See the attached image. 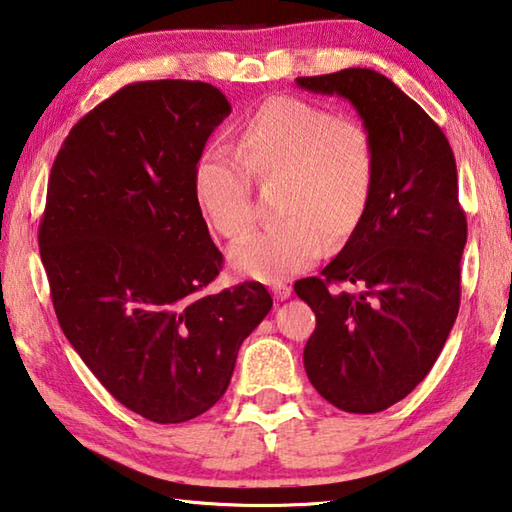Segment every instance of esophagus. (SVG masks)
Wrapping results in <instances>:
<instances>
[{
	"instance_id": "1",
	"label": "esophagus",
	"mask_w": 512,
	"mask_h": 512,
	"mask_svg": "<svg viewBox=\"0 0 512 512\" xmlns=\"http://www.w3.org/2000/svg\"><path fill=\"white\" fill-rule=\"evenodd\" d=\"M271 291L275 293V297L277 300H286V297H291V293H293V288L288 286V284H284V282H275L273 286H271Z\"/></svg>"
}]
</instances>
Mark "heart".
<instances>
[{"instance_id": "heart-1", "label": "heart", "mask_w": 512, "mask_h": 512, "mask_svg": "<svg viewBox=\"0 0 512 512\" xmlns=\"http://www.w3.org/2000/svg\"><path fill=\"white\" fill-rule=\"evenodd\" d=\"M237 155L203 152L192 170V197L206 224L226 239L253 226L250 179H282L280 224L257 230L230 250L232 271L275 284L347 241L365 219L376 183L374 141L356 120L297 98H268L237 127Z\"/></svg>"}]
</instances>
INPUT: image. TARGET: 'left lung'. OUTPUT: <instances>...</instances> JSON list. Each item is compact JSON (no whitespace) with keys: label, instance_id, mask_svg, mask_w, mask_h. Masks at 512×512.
Here are the masks:
<instances>
[{"label":"left lung","instance_id":"obj_1","mask_svg":"<svg viewBox=\"0 0 512 512\" xmlns=\"http://www.w3.org/2000/svg\"><path fill=\"white\" fill-rule=\"evenodd\" d=\"M295 82L349 100L376 152L365 219L320 277L295 282L318 320L304 369L338 410L383 412L430 374L457 320L468 239L457 163L441 127L383 73Z\"/></svg>","mask_w":512,"mask_h":512}]
</instances>
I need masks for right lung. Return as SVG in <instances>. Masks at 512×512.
<instances>
[{"instance_id":"add662e5","label":"right lung","mask_w":512,"mask_h":512,"mask_svg":"<svg viewBox=\"0 0 512 512\" xmlns=\"http://www.w3.org/2000/svg\"><path fill=\"white\" fill-rule=\"evenodd\" d=\"M228 114L208 82H134L73 125L51 167L37 239L55 315L107 392L154 423L210 410L273 306L259 282L206 293L224 255L192 170Z\"/></svg>"}]
</instances>
